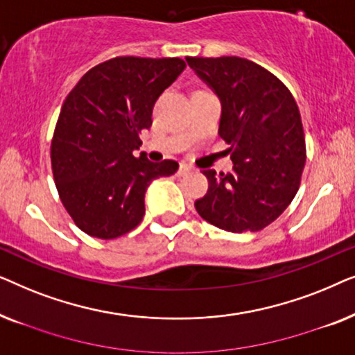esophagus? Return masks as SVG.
Segmentation results:
<instances>
[{
  "instance_id": "esophagus-1",
  "label": "esophagus",
  "mask_w": 355,
  "mask_h": 355,
  "mask_svg": "<svg viewBox=\"0 0 355 355\" xmlns=\"http://www.w3.org/2000/svg\"><path fill=\"white\" fill-rule=\"evenodd\" d=\"M189 173H191V168H189L187 164H184V163L179 164V169H178L179 176H186V174H189Z\"/></svg>"
}]
</instances>
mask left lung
Instances as JSON below:
<instances>
[{
  "mask_svg": "<svg viewBox=\"0 0 355 355\" xmlns=\"http://www.w3.org/2000/svg\"><path fill=\"white\" fill-rule=\"evenodd\" d=\"M221 103L220 137L234 171L205 169L203 220L230 232L260 231L283 213L305 166V139L294 96L263 67L237 56L186 58Z\"/></svg>",
  "mask_w": 355,
  "mask_h": 355,
  "instance_id": "8db88e82",
  "label": "left lung"
}]
</instances>
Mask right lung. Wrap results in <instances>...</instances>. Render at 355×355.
<instances>
[{
    "mask_svg": "<svg viewBox=\"0 0 355 355\" xmlns=\"http://www.w3.org/2000/svg\"><path fill=\"white\" fill-rule=\"evenodd\" d=\"M186 69L179 58L124 56L92 67L62 105L51 142L61 202L89 236L114 239L145 215L153 179L171 176L174 159L153 163L135 150L152 125L158 96Z\"/></svg>",
    "mask_w": 355,
    "mask_h": 355,
    "instance_id": "add662e5",
    "label": "right lung"
}]
</instances>
